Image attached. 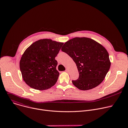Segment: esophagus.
Segmentation results:
<instances>
[{"label": "esophagus", "mask_w": 128, "mask_h": 128, "mask_svg": "<svg viewBox=\"0 0 128 128\" xmlns=\"http://www.w3.org/2000/svg\"><path fill=\"white\" fill-rule=\"evenodd\" d=\"M65 71H66V72H68L69 71H68V69H66V70H65Z\"/></svg>", "instance_id": "esophagus-1"}]
</instances>
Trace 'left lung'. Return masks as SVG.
I'll list each match as a JSON object with an SVG mask.
<instances>
[{
  "label": "left lung",
  "instance_id": "left-lung-1",
  "mask_svg": "<svg viewBox=\"0 0 128 128\" xmlns=\"http://www.w3.org/2000/svg\"><path fill=\"white\" fill-rule=\"evenodd\" d=\"M62 51L76 63L79 78L72 82L80 90L92 89L105 78L111 63L106 48L95 40L87 38H75L66 42Z\"/></svg>",
  "mask_w": 128,
  "mask_h": 128
}]
</instances>
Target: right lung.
<instances>
[{
	"label": "right lung",
	"instance_id": "right-lung-1",
	"mask_svg": "<svg viewBox=\"0 0 128 128\" xmlns=\"http://www.w3.org/2000/svg\"><path fill=\"white\" fill-rule=\"evenodd\" d=\"M63 42L50 39L36 41L24 52L20 61L24 81L30 87L45 90L55 84L59 76L55 60Z\"/></svg>",
	"mask_w": 128,
	"mask_h": 128
}]
</instances>
